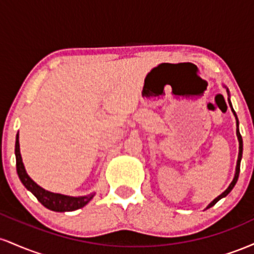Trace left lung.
<instances>
[{"label": "left lung", "instance_id": "obj_1", "mask_svg": "<svg viewBox=\"0 0 254 254\" xmlns=\"http://www.w3.org/2000/svg\"><path fill=\"white\" fill-rule=\"evenodd\" d=\"M229 100V99H228ZM230 104V103H229ZM230 107H232V105H230ZM232 110H233V107H232ZM233 112H234V110H233ZM234 115H235V112H234ZM235 117H237V115H235ZM237 124H238V129H237V135H238V139H239V156H238V164H237V171H235V176H234V179H233V182L230 183V185L228 186V189H227L226 191L223 192L222 194H220V196H218L217 198H215L214 200H212V202L209 204L208 206H206V209H209V208H211L212 205H215V204H216L218 200L221 199V198H223V197H226L227 194L229 193L230 191L233 190V188H234L235 186V184H237V182H238V178H239V173H240V162H241V157H243V137H241V135H240V131H239V121H238V118H237Z\"/></svg>", "mask_w": 254, "mask_h": 254}]
</instances>
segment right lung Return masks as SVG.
<instances>
[{
	"label": "right lung",
	"instance_id": "1",
	"mask_svg": "<svg viewBox=\"0 0 254 254\" xmlns=\"http://www.w3.org/2000/svg\"><path fill=\"white\" fill-rule=\"evenodd\" d=\"M15 157H16V172L19 176L21 183L24 184L25 188L30 190L37 199L43 204L45 208L50 209L52 211H74L77 209L83 208L87 203L92 199L94 194H89V196L83 197H69L64 196V194L60 193H52V192L45 191L44 189L38 186L33 180L28 177L26 173L24 164H22L21 154H20V145H19V136L16 135L15 141Z\"/></svg>",
	"mask_w": 254,
	"mask_h": 254
}]
</instances>
